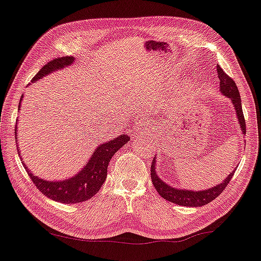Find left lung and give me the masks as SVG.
Listing matches in <instances>:
<instances>
[{
    "mask_svg": "<svg viewBox=\"0 0 261 261\" xmlns=\"http://www.w3.org/2000/svg\"><path fill=\"white\" fill-rule=\"evenodd\" d=\"M216 70H217V74L219 79V91H221L222 95L227 97V98L231 100L234 110H236L237 119L240 124V130H241L243 135H246V121H244L241 96H240L238 87L236 83L233 81V79L229 78V76L224 72L218 64H217ZM156 162H157V158L154 157V161H152L151 168H150V175H151L152 185H154L157 192L160 193V196L164 198L165 200L174 202L175 205L187 206V207H201L213 201L214 199L221 195L224 189L227 187L229 181L232 180L234 173L237 171V167H236L225 177V180L221 183H218L216 186H214L209 189H205V190L195 191V190H189V189L175 188L163 181L157 174Z\"/></svg>",
    "mask_w": 261,
    "mask_h": 261,
    "instance_id": "obj_1",
    "label": "left lung"
}]
</instances>
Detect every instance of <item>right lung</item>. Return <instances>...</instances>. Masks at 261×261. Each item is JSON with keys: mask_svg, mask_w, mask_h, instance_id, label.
Returning <instances> with one entry per match:
<instances>
[{"mask_svg": "<svg viewBox=\"0 0 261 261\" xmlns=\"http://www.w3.org/2000/svg\"><path fill=\"white\" fill-rule=\"evenodd\" d=\"M75 59L72 56H64V58L55 59L50 61L49 63L46 64L42 70L34 76L32 85L37 83L44 76L49 75L50 73L56 72V71L63 70L68 66H71L74 63ZM23 95L20 98L19 111L21 107V101ZM18 124V121H17ZM18 125H15V141H17V149L19 156L21 158V151L18 148ZM130 140V137L123 134L119 137H115L109 141H104L95 148V150L91 152V156L88 158V162L80 168L76 174L70 176L64 180H44V178L35 175L34 173L29 171L28 166L22 162V165L27 170L28 174L32 178L35 186L37 187L38 190L45 195L47 198L52 199L54 201L62 202V203H78L88 200L91 197H94L97 192L99 191L101 186L104 185L107 176V166L114 156L115 152L123 147L127 141Z\"/></svg>", "mask_w": 261, "mask_h": 261, "instance_id": "1", "label": "right lung"}]
</instances>
